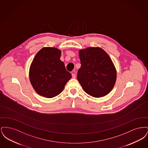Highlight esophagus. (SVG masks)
Segmentation results:
<instances>
[{
	"label": "esophagus",
	"mask_w": 148,
	"mask_h": 148,
	"mask_svg": "<svg viewBox=\"0 0 148 148\" xmlns=\"http://www.w3.org/2000/svg\"><path fill=\"white\" fill-rule=\"evenodd\" d=\"M71 75H72V77L73 78H75V77H76V75L74 73H72Z\"/></svg>",
	"instance_id": "1"
}]
</instances>
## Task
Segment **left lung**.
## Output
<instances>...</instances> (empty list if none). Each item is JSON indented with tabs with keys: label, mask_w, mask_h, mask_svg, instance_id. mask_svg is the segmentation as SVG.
Segmentation results:
<instances>
[{
	"label": "left lung",
	"mask_w": 148,
	"mask_h": 148,
	"mask_svg": "<svg viewBox=\"0 0 148 148\" xmlns=\"http://www.w3.org/2000/svg\"><path fill=\"white\" fill-rule=\"evenodd\" d=\"M81 66L77 79L88 94L95 98L105 96L115 85L116 71L110 58L100 48L79 51Z\"/></svg>",
	"instance_id": "obj_1"
}]
</instances>
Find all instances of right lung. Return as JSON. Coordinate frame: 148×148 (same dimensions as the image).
I'll use <instances>...</instances> for the list:
<instances>
[{"label": "right lung", "instance_id": "obj_1", "mask_svg": "<svg viewBox=\"0 0 148 148\" xmlns=\"http://www.w3.org/2000/svg\"><path fill=\"white\" fill-rule=\"evenodd\" d=\"M61 51L55 48H43L36 54L32 63L29 79L36 92L51 98L63 91L71 77L60 60Z\"/></svg>", "mask_w": 148, "mask_h": 148}]
</instances>
